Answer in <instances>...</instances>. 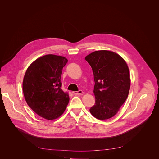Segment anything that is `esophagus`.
Masks as SVG:
<instances>
[{
	"label": "esophagus",
	"instance_id": "obj_1",
	"mask_svg": "<svg viewBox=\"0 0 159 159\" xmlns=\"http://www.w3.org/2000/svg\"><path fill=\"white\" fill-rule=\"evenodd\" d=\"M73 93L75 95H80V94L83 93V91H81V90L78 91H74V92H73Z\"/></svg>",
	"mask_w": 159,
	"mask_h": 159
}]
</instances>
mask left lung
<instances>
[{
    "instance_id": "1",
    "label": "left lung",
    "mask_w": 159,
    "mask_h": 159,
    "mask_svg": "<svg viewBox=\"0 0 159 159\" xmlns=\"http://www.w3.org/2000/svg\"><path fill=\"white\" fill-rule=\"evenodd\" d=\"M92 69L95 103L89 111L100 120L108 119L117 113L126 100L130 87L129 67L117 54L96 51L85 57Z\"/></svg>"
}]
</instances>
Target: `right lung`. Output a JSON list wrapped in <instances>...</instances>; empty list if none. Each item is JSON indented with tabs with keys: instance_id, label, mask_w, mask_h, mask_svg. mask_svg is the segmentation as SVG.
Returning <instances> with one entry per match:
<instances>
[{
	"instance_id": "add662e5",
	"label": "right lung",
	"mask_w": 159,
	"mask_h": 159,
	"mask_svg": "<svg viewBox=\"0 0 159 159\" xmlns=\"http://www.w3.org/2000/svg\"><path fill=\"white\" fill-rule=\"evenodd\" d=\"M68 60L48 54L36 59L26 70L23 83L25 100L39 116L48 120L61 116L66 109L69 96L61 89L63 67Z\"/></svg>"
}]
</instances>
